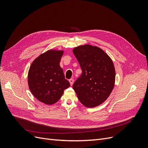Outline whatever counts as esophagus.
<instances>
[{"instance_id":"obj_1","label":"esophagus","mask_w":148,"mask_h":148,"mask_svg":"<svg viewBox=\"0 0 148 148\" xmlns=\"http://www.w3.org/2000/svg\"><path fill=\"white\" fill-rule=\"evenodd\" d=\"M69 83H70V84L72 85L73 84V83H74V79H69Z\"/></svg>"}]
</instances>
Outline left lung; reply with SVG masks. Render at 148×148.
<instances>
[{
	"mask_svg": "<svg viewBox=\"0 0 148 148\" xmlns=\"http://www.w3.org/2000/svg\"><path fill=\"white\" fill-rule=\"evenodd\" d=\"M73 51L82 70L73 89L84 106H98L107 99L114 88L113 62L102 49L89 44L77 47Z\"/></svg>",
	"mask_w": 148,
	"mask_h": 148,
	"instance_id": "1",
	"label": "left lung"
}]
</instances>
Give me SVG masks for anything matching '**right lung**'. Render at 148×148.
<instances>
[{"mask_svg": "<svg viewBox=\"0 0 148 148\" xmlns=\"http://www.w3.org/2000/svg\"><path fill=\"white\" fill-rule=\"evenodd\" d=\"M63 51L49 50L41 54L31 65L28 84L34 96L46 104L56 103L70 86L65 79L60 61Z\"/></svg>", "mask_w": 148, "mask_h": 148, "instance_id": "add662e5", "label": "right lung"}]
</instances>
